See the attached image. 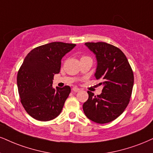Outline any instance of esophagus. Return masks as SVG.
<instances>
[{"mask_svg":"<svg viewBox=\"0 0 153 153\" xmlns=\"http://www.w3.org/2000/svg\"><path fill=\"white\" fill-rule=\"evenodd\" d=\"M72 91L74 92H79L80 91V88H79L78 87H76V86H74V87H73V88H72Z\"/></svg>","mask_w":153,"mask_h":153,"instance_id":"1","label":"esophagus"}]
</instances>
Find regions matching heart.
Here are the masks:
<instances>
[{
	"mask_svg": "<svg viewBox=\"0 0 153 153\" xmlns=\"http://www.w3.org/2000/svg\"><path fill=\"white\" fill-rule=\"evenodd\" d=\"M84 57H86V56H84Z\"/></svg>",
	"mask_w": 153,
	"mask_h": 153,
	"instance_id": "1",
	"label": "heart"
}]
</instances>
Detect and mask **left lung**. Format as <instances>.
<instances>
[{"instance_id":"1","label":"left lung","mask_w":153,"mask_h":153,"mask_svg":"<svg viewBox=\"0 0 153 153\" xmlns=\"http://www.w3.org/2000/svg\"><path fill=\"white\" fill-rule=\"evenodd\" d=\"M85 45L95 54L97 66L94 76L101 80L102 93L94 96L88 91V99L83 110L88 119L103 124L113 121L121 115L129 103L134 76L129 62L120 49L108 43L86 42Z\"/></svg>"}]
</instances>
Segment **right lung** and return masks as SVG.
Segmentation results:
<instances>
[{
    "label": "right lung",
    "instance_id": "obj_1",
    "mask_svg": "<svg viewBox=\"0 0 153 153\" xmlns=\"http://www.w3.org/2000/svg\"><path fill=\"white\" fill-rule=\"evenodd\" d=\"M75 46L61 42L48 43L33 49L25 58L17 84L22 105L35 119L48 121L61 113L71 88L69 86L54 88V75L59 73L62 57Z\"/></svg>",
    "mask_w": 153,
    "mask_h": 153
}]
</instances>
